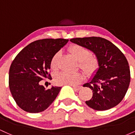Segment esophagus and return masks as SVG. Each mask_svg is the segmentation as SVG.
I'll list each match as a JSON object with an SVG mask.
<instances>
[{"instance_id":"1","label":"esophagus","mask_w":135,"mask_h":135,"mask_svg":"<svg viewBox=\"0 0 135 135\" xmlns=\"http://www.w3.org/2000/svg\"><path fill=\"white\" fill-rule=\"evenodd\" d=\"M72 86L75 91H79V89H81V86Z\"/></svg>"}]
</instances>
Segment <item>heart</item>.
Returning <instances> with one entry per match:
<instances>
[{
  "label": "heart",
  "instance_id": "obj_1",
  "mask_svg": "<svg viewBox=\"0 0 135 135\" xmlns=\"http://www.w3.org/2000/svg\"><path fill=\"white\" fill-rule=\"evenodd\" d=\"M68 51L78 61L79 68L88 76L94 75L100 67V60L97 55L91 54V51L87 47L79 44H72L68 48ZM60 58V52H56L52 57L50 61V68L52 71H57ZM84 79L82 73L67 74L61 72L55 77V82L58 85H75L79 84Z\"/></svg>",
  "mask_w": 135,
  "mask_h": 135
}]
</instances>
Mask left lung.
Returning <instances> with one entry per match:
<instances>
[{"label":"left lung","mask_w":135,"mask_h":135,"mask_svg":"<svg viewBox=\"0 0 135 135\" xmlns=\"http://www.w3.org/2000/svg\"><path fill=\"white\" fill-rule=\"evenodd\" d=\"M70 41L90 49L100 60L93 79L84 85L93 91L86 104L96 110H106L118 105L128 91L131 78L124 55L110 41L100 37L74 38Z\"/></svg>","instance_id":"obj_1"}]
</instances>
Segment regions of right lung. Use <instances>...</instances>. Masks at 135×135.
<instances>
[{"mask_svg":"<svg viewBox=\"0 0 135 135\" xmlns=\"http://www.w3.org/2000/svg\"><path fill=\"white\" fill-rule=\"evenodd\" d=\"M64 38L32 42L14 59L9 72V86L16 104L29 113L43 112L55 101L61 87L45 89L39 82L51 78L52 57L68 42Z\"/></svg>","mask_w":135,"mask_h":135,"instance_id":"right-lung-1","label":"right lung"}]
</instances>
